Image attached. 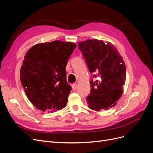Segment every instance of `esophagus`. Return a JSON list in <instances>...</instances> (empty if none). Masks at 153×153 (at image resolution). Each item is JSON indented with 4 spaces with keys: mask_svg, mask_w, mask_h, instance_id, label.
<instances>
[{
    "mask_svg": "<svg viewBox=\"0 0 153 153\" xmlns=\"http://www.w3.org/2000/svg\"><path fill=\"white\" fill-rule=\"evenodd\" d=\"M76 88H77V84H74L72 85V89H73V90H76Z\"/></svg>",
    "mask_w": 153,
    "mask_h": 153,
    "instance_id": "1",
    "label": "esophagus"
}]
</instances>
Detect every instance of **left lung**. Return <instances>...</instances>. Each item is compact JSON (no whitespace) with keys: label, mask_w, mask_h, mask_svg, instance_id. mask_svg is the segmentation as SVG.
Wrapping results in <instances>:
<instances>
[{"label":"left lung","mask_w":153,"mask_h":153,"mask_svg":"<svg viewBox=\"0 0 153 153\" xmlns=\"http://www.w3.org/2000/svg\"><path fill=\"white\" fill-rule=\"evenodd\" d=\"M91 73L100 80L90 81L91 92L87 103L98 112L116 105L123 94L126 81V66L123 57L113 45L102 40L89 39L78 43Z\"/></svg>","instance_id":"8db88e82"}]
</instances>
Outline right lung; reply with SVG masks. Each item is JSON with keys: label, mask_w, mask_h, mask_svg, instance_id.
<instances>
[{"label": "right lung", "mask_w": 153, "mask_h": 153, "mask_svg": "<svg viewBox=\"0 0 153 153\" xmlns=\"http://www.w3.org/2000/svg\"><path fill=\"white\" fill-rule=\"evenodd\" d=\"M75 43L54 41L33 46L25 55L20 80L29 101L37 108L56 112L66 105L71 87L66 66Z\"/></svg>", "instance_id": "obj_1"}]
</instances>
